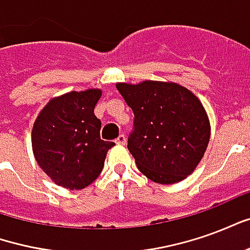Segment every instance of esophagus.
Here are the masks:
<instances>
[{
  "label": "esophagus",
  "instance_id": "34e87169",
  "mask_svg": "<svg viewBox=\"0 0 250 250\" xmlns=\"http://www.w3.org/2000/svg\"><path fill=\"white\" fill-rule=\"evenodd\" d=\"M115 143H116V145H125V136L123 135V134H122V135H119L118 138H116Z\"/></svg>",
  "mask_w": 250,
  "mask_h": 250
}]
</instances>
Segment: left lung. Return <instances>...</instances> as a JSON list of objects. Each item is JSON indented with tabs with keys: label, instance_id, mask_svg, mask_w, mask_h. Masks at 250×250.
I'll use <instances>...</instances> for the list:
<instances>
[{
	"label": "left lung",
	"instance_id": "left-lung-1",
	"mask_svg": "<svg viewBox=\"0 0 250 250\" xmlns=\"http://www.w3.org/2000/svg\"><path fill=\"white\" fill-rule=\"evenodd\" d=\"M134 111L128 150L152 182L177 184L193 173L208 148L210 122L199 99L177 83H118Z\"/></svg>",
	"mask_w": 250,
	"mask_h": 250
}]
</instances>
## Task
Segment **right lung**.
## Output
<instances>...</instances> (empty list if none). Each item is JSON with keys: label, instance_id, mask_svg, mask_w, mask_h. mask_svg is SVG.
<instances>
[{"label": "right lung", "instance_id": "1", "mask_svg": "<svg viewBox=\"0 0 250 250\" xmlns=\"http://www.w3.org/2000/svg\"><path fill=\"white\" fill-rule=\"evenodd\" d=\"M102 89L72 91L51 99L32 130L39 166L59 186L82 190L98 178L114 142L100 139L102 122L93 109Z\"/></svg>", "mask_w": 250, "mask_h": 250}]
</instances>
